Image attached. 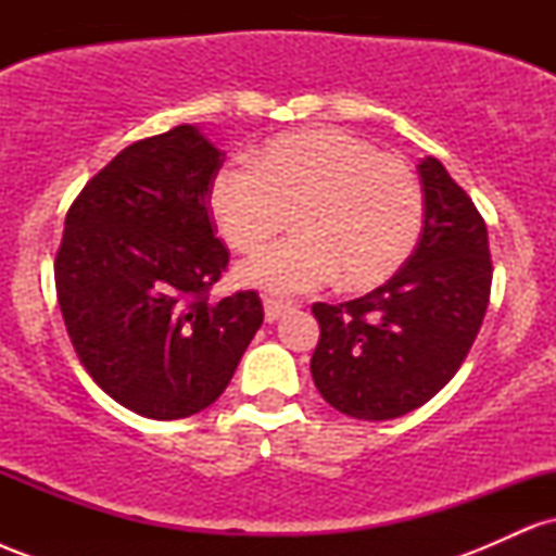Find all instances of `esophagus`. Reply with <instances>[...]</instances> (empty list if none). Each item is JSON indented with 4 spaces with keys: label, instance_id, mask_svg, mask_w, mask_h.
Masks as SVG:
<instances>
[{
    "label": "esophagus",
    "instance_id": "esophagus-1",
    "mask_svg": "<svg viewBox=\"0 0 556 556\" xmlns=\"http://www.w3.org/2000/svg\"><path fill=\"white\" fill-rule=\"evenodd\" d=\"M287 311H290V303H285V300H274V298L264 300V318L269 324L277 321V318H282Z\"/></svg>",
    "mask_w": 556,
    "mask_h": 556
}]
</instances>
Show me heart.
I'll use <instances>...</instances> for the list:
<instances>
[{
    "instance_id": "heart-1",
    "label": "heart",
    "mask_w": 556,
    "mask_h": 556,
    "mask_svg": "<svg viewBox=\"0 0 556 556\" xmlns=\"http://www.w3.org/2000/svg\"><path fill=\"white\" fill-rule=\"evenodd\" d=\"M208 206L238 251L258 248L295 212L298 235L238 266L242 285L274 295L316 290L337 274L350 290L384 282L424 232V190L413 169L331 127L271 138L253 164L219 167Z\"/></svg>"
}]
</instances>
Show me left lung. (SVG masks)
<instances>
[{
  "mask_svg": "<svg viewBox=\"0 0 556 556\" xmlns=\"http://www.w3.org/2000/svg\"><path fill=\"white\" fill-rule=\"evenodd\" d=\"M418 175L424 232L413 256L368 295L314 303L321 337L311 376L350 418L392 420L426 405L463 366L486 314V225L439 159H420Z\"/></svg>",
  "mask_w": 556,
  "mask_h": 556,
  "instance_id": "8db88e82",
  "label": "left lung"
}]
</instances>
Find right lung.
I'll list each match as a JSON object with an SVG mask.
<instances>
[{"mask_svg":"<svg viewBox=\"0 0 556 556\" xmlns=\"http://www.w3.org/2000/svg\"><path fill=\"white\" fill-rule=\"evenodd\" d=\"M222 162L177 125L119 151L67 212L54 258L67 334L96 384L143 418L212 405L264 321L253 290L208 300L229 261L208 212Z\"/></svg>","mask_w":556,"mask_h":556,"instance_id":"add662e5","label":"right lung"}]
</instances>
